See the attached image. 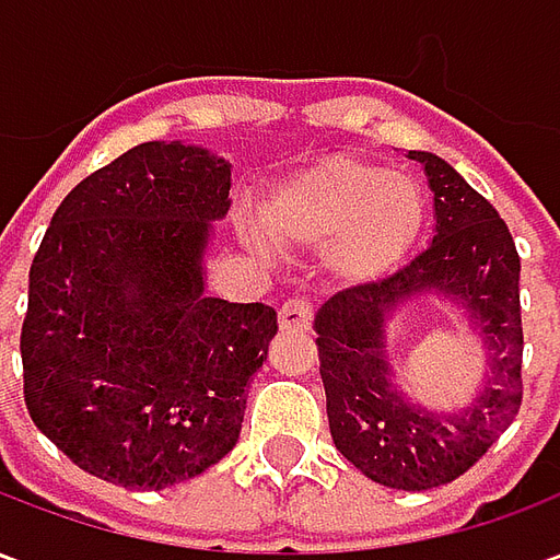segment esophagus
I'll list each match as a JSON object with an SVG mask.
<instances>
[{
    "instance_id": "34e87169",
    "label": "esophagus",
    "mask_w": 560,
    "mask_h": 560,
    "mask_svg": "<svg viewBox=\"0 0 560 560\" xmlns=\"http://www.w3.org/2000/svg\"><path fill=\"white\" fill-rule=\"evenodd\" d=\"M281 332H305L312 327V305L308 300H288L279 308Z\"/></svg>"
}]
</instances>
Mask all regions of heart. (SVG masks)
I'll return each mask as SVG.
<instances>
[{"instance_id": "obj_1", "label": "heart", "mask_w": 560, "mask_h": 560, "mask_svg": "<svg viewBox=\"0 0 560 560\" xmlns=\"http://www.w3.org/2000/svg\"><path fill=\"white\" fill-rule=\"evenodd\" d=\"M425 224L417 176L357 155H329L279 183L260 203V228L281 252H327L332 276L384 279L408 257ZM252 245H260L252 236Z\"/></svg>"}]
</instances>
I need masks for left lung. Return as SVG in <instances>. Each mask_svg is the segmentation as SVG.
<instances>
[{"mask_svg": "<svg viewBox=\"0 0 560 560\" xmlns=\"http://www.w3.org/2000/svg\"><path fill=\"white\" fill-rule=\"evenodd\" d=\"M420 161L434 195L429 248L384 281L357 284L317 308V357L332 444L369 480L425 492L462 477L501 438L522 405L518 255L504 219L444 159ZM432 295L456 304L487 348V381L468 409L417 406L388 365L386 324Z\"/></svg>", "mask_w": 560, "mask_h": 560, "instance_id": "8db88e82", "label": "left lung"}]
</instances>
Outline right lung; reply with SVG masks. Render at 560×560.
Segmentation results:
<instances>
[{"label":"right lung","mask_w":560,"mask_h":560,"mask_svg":"<svg viewBox=\"0 0 560 560\" xmlns=\"http://www.w3.org/2000/svg\"><path fill=\"white\" fill-rule=\"evenodd\" d=\"M231 161L152 140L74 185L30 269L20 332L32 422L78 468L167 489L240 441L276 308L207 296Z\"/></svg>","instance_id":"right-lung-1"}]
</instances>
